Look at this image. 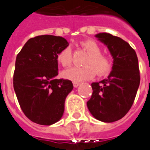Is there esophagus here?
<instances>
[{
    "label": "esophagus",
    "mask_w": 150,
    "mask_h": 150,
    "mask_svg": "<svg viewBox=\"0 0 150 150\" xmlns=\"http://www.w3.org/2000/svg\"><path fill=\"white\" fill-rule=\"evenodd\" d=\"M73 84H74V88H76L77 87V86H78V85H79L80 84V83L79 82H73Z\"/></svg>",
    "instance_id": "34e87169"
}]
</instances>
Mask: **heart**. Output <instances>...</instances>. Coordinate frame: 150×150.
I'll use <instances>...</instances> for the list:
<instances>
[{
    "instance_id": "heart-1",
    "label": "heart",
    "mask_w": 150,
    "mask_h": 150,
    "mask_svg": "<svg viewBox=\"0 0 150 150\" xmlns=\"http://www.w3.org/2000/svg\"><path fill=\"white\" fill-rule=\"evenodd\" d=\"M80 47L88 54L84 61V66H74L63 72V76L73 81H84L92 79L96 74L99 76H105L111 74L113 61L108 54L102 53V47L93 39L80 42ZM57 61L63 67H68L73 63V50L66 47L57 54Z\"/></svg>"
}]
</instances>
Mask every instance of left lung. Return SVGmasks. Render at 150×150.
<instances>
[{"mask_svg": "<svg viewBox=\"0 0 150 150\" xmlns=\"http://www.w3.org/2000/svg\"><path fill=\"white\" fill-rule=\"evenodd\" d=\"M96 38L108 47L113 57V69L108 78L92 83V94L88 108L96 119L115 122L132 107L140 84V71L135 50L127 42L108 33Z\"/></svg>", "mask_w": 150, "mask_h": 150, "instance_id": "8db88e82", "label": "left lung"}]
</instances>
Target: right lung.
I'll return each mask as SVG.
<instances>
[{
    "label": "right lung",
    "mask_w": 150,
    "mask_h": 150,
    "mask_svg": "<svg viewBox=\"0 0 150 150\" xmlns=\"http://www.w3.org/2000/svg\"><path fill=\"white\" fill-rule=\"evenodd\" d=\"M61 36L39 35L28 40L16 56L13 87L21 110L37 124L49 126L60 120L65 100L74 85L56 79L57 54L68 47Z\"/></svg>",
    "instance_id": "right-lung-1"
}]
</instances>
